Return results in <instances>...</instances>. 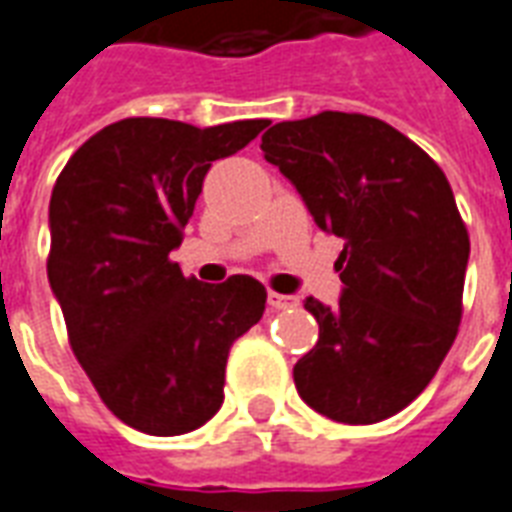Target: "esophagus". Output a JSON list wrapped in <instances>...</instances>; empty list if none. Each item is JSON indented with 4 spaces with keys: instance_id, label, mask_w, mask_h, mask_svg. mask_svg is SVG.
Returning <instances> with one entry per match:
<instances>
[{
    "instance_id": "obj_1",
    "label": "esophagus",
    "mask_w": 512,
    "mask_h": 512,
    "mask_svg": "<svg viewBox=\"0 0 512 512\" xmlns=\"http://www.w3.org/2000/svg\"><path fill=\"white\" fill-rule=\"evenodd\" d=\"M267 302H270L272 310H286V307L297 305V297H286V294H275V291H270V294H267Z\"/></svg>"
}]
</instances>
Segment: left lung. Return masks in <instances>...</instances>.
Returning a JSON list of instances; mask_svg holds the SVG:
<instances>
[{
  "label": "left lung",
  "instance_id": "8db88e82",
  "mask_svg": "<svg viewBox=\"0 0 512 512\" xmlns=\"http://www.w3.org/2000/svg\"><path fill=\"white\" fill-rule=\"evenodd\" d=\"M261 151L318 229L345 240L340 302L305 299L318 343L294 367L299 397L340 424H378L429 386L459 332L470 234L451 183L416 142L359 113L275 124Z\"/></svg>",
  "mask_w": 512,
  "mask_h": 512
}]
</instances>
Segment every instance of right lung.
I'll return each instance as SVG.
<instances>
[{
    "mask_svg": "<svg viewBox=\"0 0 512 512\" xmlns=\"http://www.w3.org/2000/svg\"><path fill=\"white\" fill-rule=\"evenodd\" d=\"M267 124L124 118L83 142L53 186L48 280L69 345L102 402L137 432L172 437L210 421L229 348L264 315L259 280L199 283L169 253L213 161Z\"/></svg>",
    "mask_w": 512,
    "mask_h": 512,
    "instance_id": "add662e5",
    "label": "right lung"
}]
</instances>
